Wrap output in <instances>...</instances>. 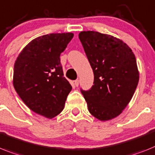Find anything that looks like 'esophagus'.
<instances>
[{
    "instance_id": "34e87169",
    "label": "esophagus",
    "mask_w": 155,
    "mask_h": 155,
    "mask_svg": "<svg viewBox=\"0 0 155 155\" xmlns=\"http://www.w3.org/2000/svg\"><path fill=\"white\" fill-rule=\"evenodd\" d=\"M79 84H80V80H75V82H74V84H75V87H78V86H79Z\"/></svg>"
}]
</instances>
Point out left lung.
<instances>
[{
	"label": "left lung",
	"instance_id": "1",
	"mask_svg": "<svg viewBox=\"0 0 155 155\" xmlns=\"http://www.w3.org/2000/svg\"><path fill=\"white\" fill-rule=\"evenodd\" d=\"M94 72V85L81 92L90 114L102 121L117 117L128 106L139 83L135 54L117 38L97 31L79 34Z\"/></svg>",
	"mask_w": 155,
	"mask_h": 155
}]
</instances>
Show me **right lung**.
Listing matches in <instances>:
<instances>
[{
	"instance_id": "obj_1",
	"label": "right lung",
	"mask_w": 155,
	"mask_h": 155,
	"mask_svg": "<svg viewBox=\"0 0 155 155\" xmlns=\"http://www.w3.org/2000/svg\"><path fill=\"white\" fill-rule=\"evenodd\" d=\"M74 35L49 34L33 39L15 60L13 86L36 114L51 119L64 107L71 86L64 77L60 56Z\"/></svg>"
}]
</instances>
